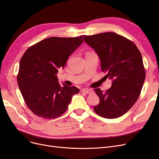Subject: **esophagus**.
Masks as SVG:
<instances>
[{"label":"esophagus","instance_id":"obj_1","mask_svg":"<svg viewBox=\"0 0 159 159\" xmlns=\"http://www.w3.org/2000/svg\"><path fill=\"white\" fill-rule=\"evenodd\" d=\"M81 91L85 93H88V94H90V93H93V90L90 89H83L82 90H81Z\"/></svg>","mask_w":159,"mask_h":159}]
</instances>
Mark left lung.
<instances>
[{"label": "left lung", "mask_w": 159, "mask_h": 159, "mask_svg": "<svg viewBox=\"0 0 159 159\" xmlns=\"http://www.w3.org/2000/svg\"><path fill=\"white\" fill-rule=\"evenodd\" d=\"M86 44L97 53L104 78L112 80L105 92L95 89L99 103L93 107L99 116L115 119L131 109L139 97L145 79L142 56L136 45L114 32L83 36Z\"/></svg>", "instance_id": "8db88e82"}]
</instances>
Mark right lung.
<instances>
[{"label": "right lung", "instance_id": "obj_1", "mask_svg": "<svg viewBox=\"0 0 159 159\" xmlns=\"http://www.w3.org/2000/svg\"><path fill=\"white\" fill-rule=\"evenodd\" d=\"M82 36L50 37L30 47L20 61L17 76L24 100L38 117H60L80 90L58 82L57 74L64 69L69 56L82 44Z\"/></svg>", "mask_w": 159, "mask_h": 159}]
</instances>
